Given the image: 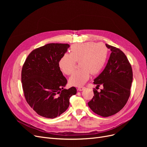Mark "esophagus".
<instances>
[{"label": "esophagus", "instance_id": "34e87169", "mask_svg": "<svg viewBox=\"0 0 147 147\" xmlns=\"http://www.w3.org/2000/svg\"><path fill=\"white\" fill-rule=\"evenodd\" d=\"M84 89H85V88H84V87H79V88H78V90L79 91H82V90H84Z\"/></svg>", "mask_w": 147, "mask_h": 147}]
</instances>
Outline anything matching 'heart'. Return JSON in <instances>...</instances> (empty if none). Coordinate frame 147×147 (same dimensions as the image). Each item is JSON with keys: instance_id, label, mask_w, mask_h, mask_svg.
Here are the masks:
<instances>
[{"instance_id": "heart-1", "label": "heart", "mask_w": 147, "mask_h": 147, "mask_svg": "<svg viewBox=\"0 0 147 147\" xmlns=\"http://www.w3.org/2000/svg\"><path fill=\"white\" fill-rule=\"evenodd\" d=\"M108 55V49L101 43L86 42L71 46L70 54L65 53L58 62L61 71L66 75L74 70L76 62H79L81 69L74 71L69 79L71 86H80L89 79L90 73L96 74L104 68Z\"/></svg>"}]
</instances>
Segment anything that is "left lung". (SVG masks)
Instances as JSON below:
<instances>
[{
  "instance_id": "left-lung-1",
  "label": "left lung",
  "mask_w": 147,
  "mask_h": 147,
  "mask_svg": "<svg viewBox=\"0 0 147 147\" xmlns=\"http://www.w3.org/2000/svg\"><path fill=\"white\" fill-rule=\"evenodd\" d=\"M105 45L111 53L104 69L94 82L103 89L99 92L95 89L94 96L88 104L95 113L109 117L120 111L127 102L133 73L125 54L119 48Z\"/></svg>"
}]
</instances>
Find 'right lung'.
<instances>
[{
  "label": "right lung",
  "instance_id": "add662e5",
  "mask_svg": "<svg viewBox=\"0 0 147 147\" xmlns=\"http://www.w3.org/2000/svg\"><path fill=\"white\" fill-rule=\"evenodd\" d=\"M68 44L49 43L31 52L23 65L21 82L29 105L42 117L54 119L65 112L76 88L64 89L67 80L58 65Z\"/></svg>",
  "mask_w": 147,
  "mask_h": 147
}]
</instances>
